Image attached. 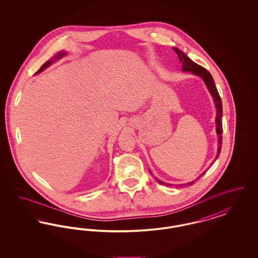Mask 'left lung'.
Listing matches in <instances>:
<instances>
[{"mask_svg": "<svg viewBox=\"0 0 258 258\" xmlns=\"http://www.w3.org/2000/svg\"><path fill=\"white\" fill-rule=\"evenodd\" d=\"M173 50L177 53L179 60L182 62V71H183V72H189L190 74H195V75H197V76L201 77L202 80L204 81L205 85L207 87V89H208L209 92H210V94H211V96H212V98H214L215 106H216V109H217L216 132H217V135H218V137H219V141H218V143H219L218 153H217V156H216V159H215V160H217V159L219 158L220 154H221V142H222V135H221V134H222V103H221V97H220V95H219V92H218V90H217V88H216V85H215L213 76L211 75V74L209 73L206 69H204L203 67L197 64V62H195L192 60H190V59L184 54L183 51H181V50L178 49V48H176V47H173ZM150 173H151V171H150ZM204 174H205V172H203L198 178H200V177H201L202 175H204ZM198 178H197V179H198ZM156 180L161 184H166V185H170V186L173 185V184H166V183L160 181V180L157 179V178H156ZM197 180L191 181V182L187 183V184H192ZM184 184H178V186H182V185H184ZM174 186H176V185H174Z\"/></svg>", "mask_w": 258, "mask_h": 258, "instance_id": "8db88e82", "label": "left lung"}]
</instances>
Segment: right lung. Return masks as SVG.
Here are the masks:
<instances>
[{
	"label": "right lung",
	"instance_id": "1",
	"mask_svg": "<svg viewBox=\"0 0 258 258\" xmlns=\"http://www.w3.org/2000/svg\"><path fill=\"white\" fill-rule=\"evenodd\" d=\"M67 55V52L66 51H60L58 54H56L55 56H54V58L52 59V60H48L47 61H45L42 66H41V68L37 71V73H36V74H39V73H41L42 71H44L45 69H47L48 67H49L50 64L51 63H53L54 61H57V60H59V59H61V58H62L63 56H66Z\"/></svg>",
	"mask_w": 258,
	"mask_h": 258
}]
</instances>
